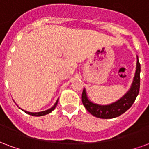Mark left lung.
Here are the masks:
<instances>
[{"label":"left lung","mask_w":149,"mask_h":149,"mask_svg":"<svg viewBox=\"0 0 149 149\" xmlns=\"http://www.w3.org/2000/svg\"><path fill=\"white\" fill-rule=\"evenodd\" d=\"M140 73L141 64L139 63L138 56L136 55V67L132 84L130 90L120 97V99L112 102L109 105H99L93 102L89 99L86 91L84 88L82 94V101L83 106L91 114L98 118L111 119L117 118L127 111L135 102L140 91Z\"/></svg>","instance_id":"8db88e82"}]
</instances>
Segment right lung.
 I'll return each mask as SVG.
<instances>
[{
	"mask_svg": "<svg viewBox=\"0 0 149 149\" xmlns=\"http://www.w3.org/2000/svg\"><path fill=\"white\" fill-rule=\"evenodd\" d=\"M58 99H57V101H56V102L55 103V105L52 106V107H51L50 109H47V110H44V111H41V112H37V113H32V112H29V111H26V110H24L23 109H21V108H19V109H21V110H23V111L24 112V113H28V114L29 115H31V116H35V117H40V116H43V115H46V114H48V113H50L51 112H52L54 109H55V108L56 107V106H57V104H58ZM16 103V102H15Z\"/></svg>",
	"mask_w": 149,
	"mask_h": 149,
	"instance_id": "1",
	"label": "right lung"
}]
</instances>
